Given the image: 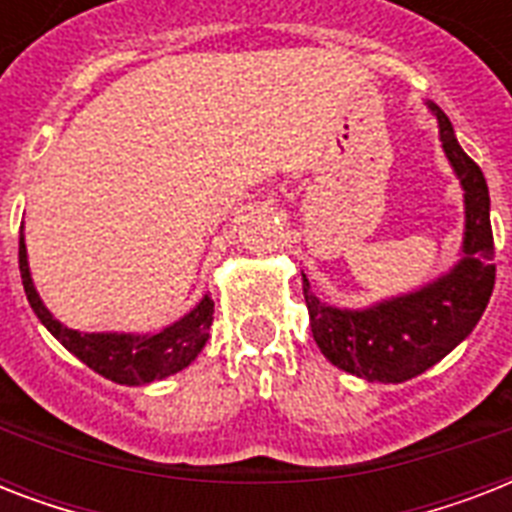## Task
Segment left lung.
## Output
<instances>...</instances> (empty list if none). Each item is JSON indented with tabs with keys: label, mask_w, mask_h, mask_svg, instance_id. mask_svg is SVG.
Segmentation results:
<instances>
[{
	"label": "left lung",
	"mask_w": 512,
	"mask_h": 512,
	"mask_svg": "<svg viewBox=\"0 0 512 512\" xmlns=\"http://www.w3.org/2000/svg\"><path fill=\"white\" fill-rule=\"evenodd\" d=\"M441 143L465 188V257L449 276L420 292L396 297L369 311L329 308L311 295L303 276V295L311 332L321 353L345 372L369 382L412 380L473 332L494 289V236L489 220V188L484 172L454 138L452 122L433 106Z\"/></svg>",
	"instance_id": "1"
}]
</instances>
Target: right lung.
Masks as SVG:
<instances>
[{
	"label": "right lung",
	"instance_id": "1",
	"mask_svg": "<svg viewBox=\"0 0 512 512\" xmlns=\"http://www.w3.org/2000/svg\"><path fill=\"white\" fill-rule=\"evenodd\" d=\"M18 265L23 289L34 313L39 316L44 327L50 329L52 335L66 350H71L79 361L103 374L106 380L122 382V385H146V382L162 380L170 374L180 372L191 364L193 358L199 356L204 342L209 337V324H212V313L215 303L204 297L188 316L172 324V327L156 332V335H82L74 329L63 327L60 321L50 316L44 308L39 295H36L34 284H31V273L26 263V244H23V233H20L18 244Z\"/></svg>",
	"mask_w": 512,
	"mask_h": 512
}]
</instances>
